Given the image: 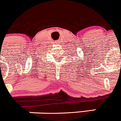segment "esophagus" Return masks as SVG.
<instances>
[{
    "label": "esophagus",
    "mask_w": 121,
    "mask_h": 121,
    "mask_svg": "<svg viewBox=\"0 0 121 121\" xmlns=\"http://www.w3.org/2000/svg\"><path fill=\"white\" fill-rule=\"evenodd\" d=\"M56 42L58 43H60V40H57Z\"/></svg>",
    "instance_id": "obj_1"
}]
</instances>
